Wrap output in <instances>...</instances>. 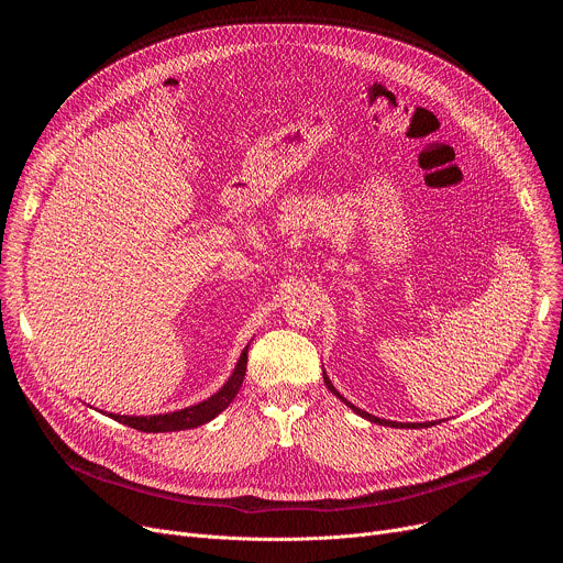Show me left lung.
<instances>
[{
    "instance_id": "8db88e82",
    "label": "left lung",
    "mask_w": 563,
    "mask_h": 563,
    "mask_svg": "<svg viewBox=\"0 0 563 563\" xmlns=\"http://www.w3.org/2000/svg\"><path fill=\"white\" fill-rule=\"evenodd\" d=\"M323 378H325V385H328V389H330L332 394H336V396L343 400L345 406H350V408H352L356 415H361L363 419H367V421H372V423H380V426H389V428H430V426H434V421H430V423H398V421H383V419H378V417H372L369 412H363V410H358L356 406H352L350 400H345V398H343V396L336 391V387L332 385V380L328 378V374H325V372H323Z\"/></svg>"
}]
</instances>
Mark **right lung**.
Masks as SVG:
<instances>
[{"label": "right lung", "mask_w": 563, "mask_h": 563, "mask_svg": "<svg viewBox=\"0 0 563 563\" xmlns=\"http://www.w3.org/2000/svg\"><path fill=\"white\" fill-rule=\"evenodd\" d=\"M245 372H247V347L243 350V354H240V358L235 363V369L229 376V380L213 396L202 400V404L185 408V410H178V412H169V415H155V417H120V415H109V417L120 421V423H124V426H129V428H135L140 432H153V434L155 432L191 430V428L209 423L224 408H229V404L235 398L240 385H243Z\"/></svg>", "instance_id": "add662e5"}]
</instances>
